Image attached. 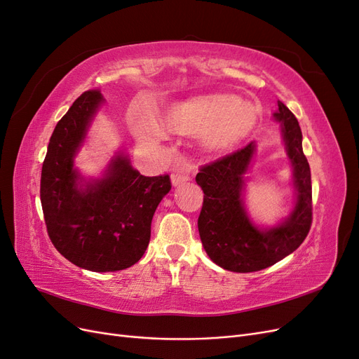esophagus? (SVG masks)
<instances>
[{
    "label": "esophagus",
    "instance_id": "esophagus-1",
    "mask_svg": "<svg viewBox=\"0 0 359 359\" xmlns=\"http://www.w3.org/2000/svg\"><path fill=\"white\" fill-rule=\"evenodd\" d=\"M170 178H172L173 186H178V184H182L190 180V172L187 168H177L173 169Z\"/></svg>",
    "mask_w": 359,
    "mask_h": 359
}]
</instances>
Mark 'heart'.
Returning <instances> with one entry per match:
<instances>
[{
	"label": "heart",
	"mask_w": 359,
	"mask_h": 359,
	"mask_svg": "<svg viewBox=\"0 0 359 359\" xmlns=\"http://www.w3.org/2000/svg\"><path fill=\"white\" fill-rule=\"evenodd\" d=\"M163 123L173 133L203 135L205 144L211 149H227L252 132L257 123V112L252 104L238 102L233 95H196L170 106ZM137 130L148 139L161 136L160 127L151 119L139 121Z\"/></svg>",
	"instance_id": "obj_1"
}]
</instances>
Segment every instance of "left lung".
I'll list each match as a JSON object with an SVG mask.
<instances>
[{
	"mask_svg": "<svg viewBox=\"0 0 359 359\" xmlns=\"http://www.w3.org/2000/svg\"><path fill=\"white\" fill-rule=\"evenodd\" d=\"M277 103L278 111L274 118L283 124V137L298 191L295 210L283 224L271 231H259L244 212L243 175L255 153L253 142L201 166L196 175V182L203 190L198 219L201 241L212 262L233 273H253L277 264L295 252L311 227V173L302 151V133L289 107L280 100Z\"/></svg>",
	"mask_w": 359,
	"mask_h": 359,
	"instance_id": "8db88e82",
	"label": "left lung"
}]
</instances>
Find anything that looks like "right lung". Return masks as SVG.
I'll list each match as a JSON object with an SVG mask.
<instances>
[{"label":"right lung","instance_id":"1","mask_svg":"<svg viewBox=\"0 0 359 359\" xmlns=\"http://www.w3.org/2000/svg\"><path fill=\"white\" fill-rule=\"evenodd\" d=\"M100 102V90L85 91L58 121L43 161L40 201L58 252L76 266L106 273L144 256L151 220L172 184L169 175H140L127 157H116L106 178L82 187L73 156Z\"/></svg>","mask_w":359,"mask_h":359}]
</instances>
